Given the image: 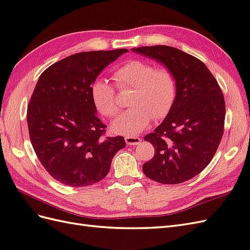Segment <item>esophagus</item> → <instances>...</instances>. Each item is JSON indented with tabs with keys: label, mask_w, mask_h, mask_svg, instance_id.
<instances>
[{
	"label": "esophagus",
	"mask_w": 250,
	"mask_h": 250,
	"mask_svg": "<svg viewBox=\"0 0 250 250\" xmlns=\"http://www.w3.org/2000/svg\"><path fill=\"white\" fill-rule=\"evenodd\" d=\"M125 143L126 145L129 146H137L140 144V142H142V138H139L137 136H130V135H126L125 137Z\"/></svg>",
	"instance_id": "34e87169"
}]
</instances>
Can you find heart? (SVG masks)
Masks as SVG:
<instances>
[{
  "label": "heart",
  "mask_w": 250,
  "mask_h": 250,
  "mask_svg": "<svg viewBox=\"0 0 250 250\" xmlns=\"http://www.w3.org/2000/svg\"><path fill=\"white\" fill-rule=\"evenodd\" d=\"M114 79L120 88H133L130 99L132 107L111 124L114 133L137 135L146 129L152 118L167 116L174 104L176 82L168 69L156 68L143 60H131L115 72ZM91 96L102 115L113 117L119 113L116 91L106 78H97L92 83Z\"/></svg>",
  "instance_id": "1"
}]
</instances>
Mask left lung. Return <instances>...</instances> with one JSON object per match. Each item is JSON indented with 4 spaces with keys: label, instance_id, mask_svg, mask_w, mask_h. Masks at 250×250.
Masks as SVG:
<instances>
[{
    "label": "left lung",
    "instance_id": "1",
    "mask_svg": "<svg viewBox=\"0 0 250 250\" xmlns=\"http://www.w3.org/2000/svg\"><path fill=\"white\" fill-rule=\"evenodd\" d=\"M132 50L163 64L176 82L171 111L145 137L155 154L143 165L144 173L161 184L189 181L207 167L223 136L226 108L219 83L201 60L181 49L156 45Z\"/></svg>",
    "mask_w": 250,
    "mask_h": 250
}]
</instances>
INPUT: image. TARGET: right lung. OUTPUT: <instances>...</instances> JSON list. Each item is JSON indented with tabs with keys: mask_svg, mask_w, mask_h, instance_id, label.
<instances>
[{
	"mask_svg": "<svg viewBox=\"0 0 250 250\" xmlns=\"http://www.w3.org/2000/svg\"><path fill=\"white\" fill-rule=\"evenodd\" d=\"M125 48L78 53L41 74L27 107L29 137L40 163L56 181L84 187L104 178L123 136L105 137L91 85Z\"/></svg>",
	"mask_w": 250,
	"mask_h": 250,
	"instance_id": "obj_1",
	"label": "right lung"
}]
</instances>
